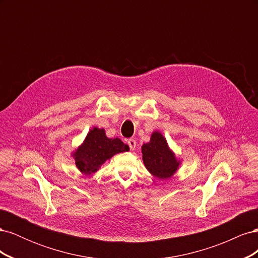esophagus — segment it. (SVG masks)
Returning a JSON list of instances; mask_svg holds the SVG:
<instances>
[{
	"mask_svg": "<svg viewBox=\"0 0 258 258\" xmlns=\"http://www.w3.org/2000/svg\"><path fill=\"white\" fill-rule=\"evenodd\" d=\"M127 143H128V145H129V147H130V150H131V151H135V150H136V146H137L136 140H134V139H129L128 141H127Z\"/></svg>",
	"mask_w": 258,
	"mask_h": 258,
	"instance_id": "1",
	"label": "esophagus"
}]
</instances>
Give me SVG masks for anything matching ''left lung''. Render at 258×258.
Here are the masks:
<instances>
[{"label":"left lung","instance_id":"8db88e82","mask_svg":"<svg viewBox=\"0 0 258 258\" xmlns=\"http://www.w3.org/2000/svg\"><path fill=\"white\" fill-rule=\"evenodd\" d=\"M142 159L148 172L159 179L172 177L182 165V159L176 157L166 138L159 131H154L150 142L142 145Z\"/></svg>","mask_w":258,"mask_h":258}]
</instances>
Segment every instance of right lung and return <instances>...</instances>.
Instances as JSON below:
<instances>
[{
  "instance_id": "1",
  "label": "right lung",
  "mask_w": 258,
  "mask_h": 258,
  "mask_svg": "<svg viewBox=\"0 0 258 258\" xmlns=\"http://www.w3.org/2000/svg\"><path fill=\"white\" fill-rule=\"evenodd\" d=\"M128 151L129 146L123 144L120 139L107 138L103 128L93 127L83 143L71 153V156L81 173L91 175L114 155Z\"/></svg>"
}]
</instances>
